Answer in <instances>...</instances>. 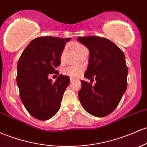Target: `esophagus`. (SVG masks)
<instances>
[{"label":"esophagus","mask_w":147,"mask_h":147,"mask_svg":"<svg viewBox=\"0 0 147 147\" xmlns=\"http://www.w3.org/2000/svg\"><path fill=\"white\" fill-rule=\"evenodd\" d=\"M75 81V79L74 78H70V82H73Z\"/></svg>","instance_id":"1"}]
</instances>
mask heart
Segmentation results:
<instances>
[{
	"label": "heart",
	"instance_id": "heart-1",
	"mask_svg": "<svg viewBox=\"0 0 147 147\" xmlns=\"http://www.w3.org/2000/svg\"><path fill=\"white\" fill-rule=\"evenodd\" d=\"M84 47H85L82 45H77L76 46H75V51H76V52H77V51H79L80 50H81ZM82 72H83V67H77V66H70V67H67L64 69L63 71L64 75L71 77H79L81 75Z\"/></svg>",
	"mask_w": 147,
	"mask_h": 147
}]
</instances>
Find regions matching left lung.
Returning a JSON list of instances; mask_svg holds the SVG:
<instances>
[{"instance_id":"8db88e82","label":"left lung","mask_w":147,"mask_h":147,"mask_svg":"<svg viewBox=\"0 0 147 147\" xmlns=\"http://www.w3.org/2000/svg\"><path fill=\"white\" fill-rule=\"evenodd\" d=\"M77 40L89 51L85 78L96 79L94 86L82 80L78 93L82 107L91 115L103 117L118 106L127 88L128 67L125 55L114 42L97 36L80 37Z\"/></svg>"}]
</instances>
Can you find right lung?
<instances>
[{
  "mask_svg": "<svg viewBox=\"0 0 147 147\" xmlns=\"http://www.w3.org/2000/svg\"><path fill=\"white\" fill-rule=\"evenodd\" d=\"M69 40L39 37L29 43L19 58L17 75L19 96L26 110L35 119L48 120L60 109L70 78L59 75L52 82L48 75L59 74L56 67L61 64V54Z\"/></svg>",
  "mask_w": 147,
  "mask_h": 147,
  "instance_id": "right-lung-1",
  "label": "right lung"
}]
</instances>
